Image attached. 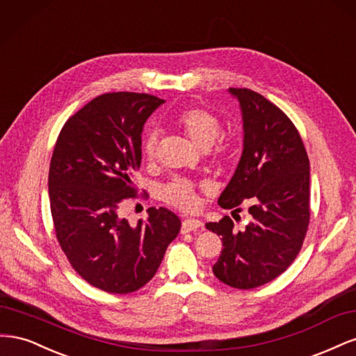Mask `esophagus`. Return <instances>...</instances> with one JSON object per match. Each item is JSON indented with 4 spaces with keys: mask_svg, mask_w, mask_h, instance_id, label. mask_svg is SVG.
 Masks as SVG:
<instances>
[{
    "mask_svg": "<svg viewBox=\"0 0 356 356\" xmlns=\"http://www.w3.org/2000/svg\"><path fill=\"white\" fill-rule=\"evenodd\" d=\"M202 221L200 220H195V218H187L182 221L181 225V233H190V232H195L197 229L202 227Z\"/></svg>",
    "mask_w": 356,
    "mask_h": 356,
    "instance_id": "1",
    "label": "esophagus"
}]
</instances>
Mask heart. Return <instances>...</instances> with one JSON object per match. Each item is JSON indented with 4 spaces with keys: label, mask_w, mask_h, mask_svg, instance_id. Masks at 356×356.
Listing matches in <instances>:
<instances>
[{
    "label": "heart",
    "mask_w": 356,
    "mask_h": 356,
    "mask_svg": "<svg viewBox=\"0 0 356 356\" xmlns=\"http://www.w3.org/2000/svg\"><path fill=\"white\" fill-rule=\"evenodd\" d=\"M174 123L181 129L196 148L207 152L221 134V124L212 113L202 108H190L179 113ZM159 149V134L149 131L143 143V154L148 161H154ZM161 197L172 207L182 211H195L199 204L197 187L187 179L177 178L161 190Z\"/></svg>",
    "instance_id": "obj_1"
}]
</instances>
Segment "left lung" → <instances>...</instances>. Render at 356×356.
Returning <instances> with one entry per match:
<instances>
[{
    "label": "left lung",
    "instance_id": "1",
    "mask_svg": "<svg viewBox=\"0 0 356 356\" xmlns=\"http://www.w3.org/2000/svg\"><path fill=\"white\" fill-rule=\"evenodd\" d=\"M238 99L243 148L218 204L239 211L248 203L251 221L234 230L229 217L207 222L221 236L222 251L212 270L225 285L251 289L273 281L296 260L307 232L310 165L293 122L250 89H229Z\"/></svg>",
    "mask_w": 356,
    "mask_h": 356
}]
</instances>
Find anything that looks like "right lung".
Here are the masks:
<instances>
[{
  "label": "right lung",
  "mask_w": 356,
  "mask_h": 356,
  "mask_svg": "<svg viewBox=\"0 0 356 356\" xmlns=\"http://www.w3.org/2000/svg\"><path fill=\"white\" fill-rule=\"evenodd\" d=\"M144 93H105L63 124L50 161L49 197L62 251L84 281L129 294L152 281L181 229L166 208L136 225L120 217L134 197L144 124L163 104Z\"/></svg>",
  "instance_id": "add662e5"
}]
</instances>
